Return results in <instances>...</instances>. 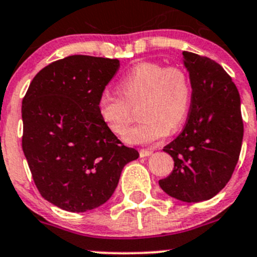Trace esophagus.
Wrapping results in <instances>:
<instances>
[{
    "label": "esophagus",
    "mask_w": 257,
    "mask_h": 257,
    "mask_svg": "<svg viewBox=\"0 0 257 257\" xmlns=\"http://www.w3.org/2000/svg\"><path fill=\"white\" fill-rule=\"evenodd\" d=\"M152 153H153V152L149 151V149H141V151H139V156H141L142 158H146V157L152 156Z\"/></svg>",
    "instance_id": "34e87169"
}]
</instances>
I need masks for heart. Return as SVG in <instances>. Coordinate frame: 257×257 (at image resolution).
<instances>
[{"label":"heart","mask_w":257,"mask_h":257,"mask_svg":"<svg viewBox=\"0 0 257 257\" xmlns=\"http://www.w3.org/2000/svg\"><path fill=\"white\" fill-rule=\"evenodd\" d=\"M120 94L103 90L98 110L114 134L125 133L132 107L140 105L144 120L124 136L129 144H149L178 128L186 119L191 103V81L181 68H166L157 62H141L121 79Z\"/></svg>","instance_id":"1"}]
</instances>
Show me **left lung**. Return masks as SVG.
<instances>
[{
  "mask_svg": "<svg viewBox=\"0 0 257 257\" xmlns=\"http://www.w3.org/2000/svg\"><path fill=\"white\" fill-rule=\"evenodd\" d=\"M191 81V106L182 133L163 151L174 168L159 186L182 202H201L227 184L237 164L243 137L237 88L222 66L183 51Z\"/></svg>",
  "mask_w": 257,
  "mask_h": 257,
  "instance_id": "obj_1",
  "label": "left lung"
}]
</instances>
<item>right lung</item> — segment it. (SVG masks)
Segmentation results:
<instances>
[{
  "instance_id": "right-lung-1",
  "label": "right lung",
  "mask_w": 257,
  "mask_h": 257,
  "mask_svg": "<svg viewBox=\"0 0 257 257\" xmlns=\"http://www.w3.org/2000/svg\"><path fill=\"white\" fill-rule=\"evenodd\" d=\"M118 59L73 55L37 73L22 100V149L42 197L69 212L104 205L124 166L139 153L123 146L98 110Z\"/></svg>"
}]
</instances>
